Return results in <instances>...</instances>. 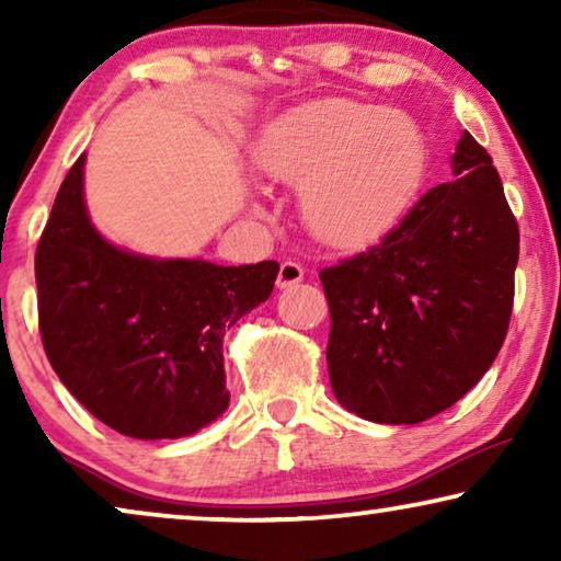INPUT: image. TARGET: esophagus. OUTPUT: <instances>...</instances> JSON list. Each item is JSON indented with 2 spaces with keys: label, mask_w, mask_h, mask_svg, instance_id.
Masks as SVG:
<instances>
[{
  "label": "esophagus",
  "mask_w": 561,
  "mask_h": 561,
  "mask_svg": "<svg viewBox=\"0 0 561 561\" xmlns=\"http://www.w3.org/2000/svg\"><path fill=\"white\" fill-rule=\"evenodd\" d=\"M301 280H304V267L294 263V260H286L278 271V288H290Z\"/></svg>",
  "instance_id": "obj_1"
}]
</instances>
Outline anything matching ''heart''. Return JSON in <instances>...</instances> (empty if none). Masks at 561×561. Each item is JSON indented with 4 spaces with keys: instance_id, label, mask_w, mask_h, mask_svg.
Segmentation results:
<instances>
[{
    "instance_id": "1",
    "label": "heart",
    "mask_w": 561,
    "mask_h": 561,
    "mask_svg": "<svg viewBox=\"0 0 561 561\" xmlns=\"http://www.w3.org/2000/svg\"><path fill=\"white\" fill-rule=\"evenodd\" d=\"M255 160L267 179L298 188L304 225L319 242L355 250L403 219L424 183L428 150L403 112L327 99L267 127Z\"/></svg>"
}]
</instances>
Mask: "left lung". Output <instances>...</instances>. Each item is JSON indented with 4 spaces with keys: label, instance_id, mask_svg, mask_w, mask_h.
Instances as JSON below:
<instances>
[{
    "label": "left lung",
    "instance_id": "obj_1",
    "mask_svg": "<svg viewBox=\"0 0 561 561\" xmlns=\"http://www.w3.org/2000/svg\"><path fill=\"white\" fill-rule=\"evenodd\" d=\"M442 183L378 248L319 273L332 313L329 382L375 424H421L455 405L508 332L518 225L488 150L462 133Z\"/></svg>",
    "mask_w": 561,
    "mask_h": 561
}]
</instances>
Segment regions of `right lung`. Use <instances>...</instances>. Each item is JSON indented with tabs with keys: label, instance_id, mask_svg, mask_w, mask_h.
Wrapping results in <instances>:
<instances>
[{
	"label": "right lung",
	"instance_id": "right-lung-1",
	"mask_svg": "<svg viewBox=\"0 0 561 561\" xmlns=\"http://www.w3.org/2000/svg\"><path fill=\"white\" fill-rule=\"evenodd\" d=\"M83 163L60 183L35 252L45 355L99 421L133 439H181L229 405L221 340L267 301L278 263L148 257L94 227Z\"/></svg>",
	"mask_w": 561,
	"mask_h": 561
}]
</instances>
